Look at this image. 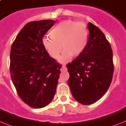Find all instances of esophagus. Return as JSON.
Returning a JSON list of instances; mask_svg holds the SVG:
<instances>
[{
	"label": "esophagus",
	"instance_id": "obj_1",
	"mask_svg": "<svg viewBox=\"0 0 126 126\" xmlns=\"http://www.w3.org/2000/svg\"><path fill=\"white\" fill-rule=\"evenodd\" d=\"M61 72H63V71H65V70H66V66L65 65H63L62 66V67H61Z\"/></svg>",
	"mask_w": 126,
	"mask_h": 126
}]
</instances>
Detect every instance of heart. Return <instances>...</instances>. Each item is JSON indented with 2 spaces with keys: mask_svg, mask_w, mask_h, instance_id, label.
I'll return each instance as SVG.
<instances>
[{
  "mask_svg": "<svg viewBox=\"0 0 126 126\" xmlns=\"http://www.w3.org/2000/svg\"><path fill=\"white\" fill-rule=\"evenodd\" d=\"M50 37H45L42 44L47 53L54 59H59L61 63H66L72 56H78L84 51L87 44L89 31L86 24L71 20L62 21L50 32Z\"/></svg>",
  "mask_w": 126,
  "mask_h": 126,
  "instance_id": "heart-1",
  "label": "heart"
}]
</instances>
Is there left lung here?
I'll return each mask as SVG.
<instances>
[{
  "label": "left lung",
  "instance_id": "obj_1",
  "mask_svg": "<svg viewBox=\"0 0 126 126\" xmlns=\"http://www.w3.org/2000/svg\"><path fill=\"white\" fill-rule=\"evenodd\" d=\"M89 37L84 51L66 65L68 83L76 100L83 105L94 104L109 89L113 78V51L105 35L88 23Z\"/></svg>",
  "mask_w": 126,
  "mask_h": 126
}]
</instances>
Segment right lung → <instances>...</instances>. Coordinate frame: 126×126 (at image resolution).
<instances>
[{
    "label": "right lung",
    "mask_w": 126,
    "mask_h": 126,
    "mask_svg": "<svg viewBox=\"0 0 126 126\" xmlns=\"http://www.w3.org/2000/svg\"><path fill=\"white\" fill-rule=\"evenodd\" d=\"M54 20L30 22L12 44L10 74L17 94L33 108L47 106L54 98L61 65L45 50L42 40Z\"/></svg>",
    "instance_id": "right-lung-1"
}]
</instances>
